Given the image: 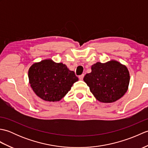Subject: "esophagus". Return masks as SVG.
Instances as JSON below:
<instances>
[{
	"label": "esophagus",
	"instance_id": "34e87169",
	"mask_svg": "<svg viewBox=\"0 0 148 148\" xmlns=\"http://www.w3.org/2000/svg\"><path fill=\"white\" fill-rule=\"evenodd\" d=\"M84 76V74H81V75H80V76H79V79L80 80H83Z\"/></svg>",
	"mask_w": 148,
	"mask_h": 148
}]
</instances>
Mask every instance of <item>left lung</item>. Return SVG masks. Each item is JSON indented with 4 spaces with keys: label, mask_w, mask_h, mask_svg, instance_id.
<instances>
[{
    "label": "left lung",
    "mask_w": 148,
    "mask_h": 148,
    "mask_svg": "<svg viewBox=\"0 0 148 148\" xmlns=\"http://www.w3.org/2000/svg\"><path fill=\"white\" fill-rule=\"evenodd\" d=\"M83 80L90 92L99 101L111 103L125 95L130 82V74L126 66L116 60L97 62L92 66V72Z\"/></svg>",
    "instance_id": "left-lung-1"
}]
</instances>
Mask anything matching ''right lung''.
<instances>
[{
    "label": "right lung",
    "mask_w": 148,
    "mask_h": 148,
    "mask_svg": "<svg viewBox=\"0 0 148 148\" xmlns=\"http://www.w3.org/2000/svg\"><path fill=\"white\" fill-rule=\"evenodd\" d=\"M29 79L34 93L49 102L60 100L78 81L74 71L62 63H55L51 59L43 60L32 65L29 70Z\"/></svg>",
    "instance_id": "obj_1"
}]
</instances>
